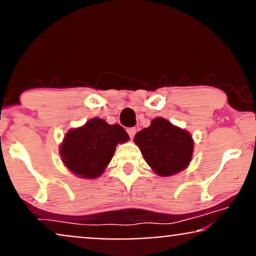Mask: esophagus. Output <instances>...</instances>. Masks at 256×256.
<instances>
[{"instance_id":"1","label":"esophagus","mask_w":256,"mask_h":256,"mask_svg":"<svg viewBox=\"0 0 256 256\" xmlns=\"http://www.w3.org/2000/svg\"><path fill=\"white\" fill-rule=\"evenodd\" d=\"M127 132H128L129 136H130V139H133L135 133H136V129H135V128H128Z\"/></svg>"}]
</instances>
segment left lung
Here are the masks:
<instances>
[{
    "label": "left lung",
    "instance_id": "left-lung-1",
    "mask_svg": "<svg viewBox=\"0 0 256 256\" xmlns=\"http://www.w3.org/2000/svg\"><path fill=\"white\" fill-rule=\"evenodd\" d=\"M134 142L146 163L159 176H172L184 170L193 156L192 135L163 117L154 118L150 127L136 133Z\"/></svg>",
    "mask_w": 256,
    "mask_h": 256
}]
</instances>
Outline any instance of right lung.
<instances>
[{
	"mask_svg": "<svg viewBox=\"0 0 256 256\" xmlns=\"http://www.w3.org/2000/svg\"><path fill=\"white\" fill-rule=\"evenodd\" d=\"M129 135L120 124L104 120L87 121L82 127L70 129L61 146L62 162L69 171L82 178H97L114 157L117 144L127 142Z\"/></svg>",
	"mask_w": 256,
	"mask_h": 256,
	"instance_id": "obj_1",
	"label": "right lung"
}]
</instances>
